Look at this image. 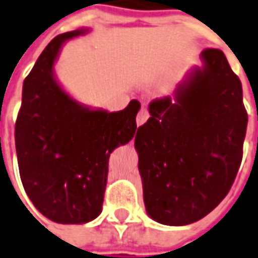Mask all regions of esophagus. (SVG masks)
I'll return each instance as SVG.
<instances>
[{
	"label": "esophagus",
	"instance_id": "34e87169",
	"mask_svg": "<svg viewBox=\"0 0 258 258\" xmlns=\"http://www.w3.org/2000/svg\"><path fill=\"white\" fill-rule=\"evenodd\" d=\"M148 117H150V114H148L147 108H141L137 114V125H143L144 122L148 120Z\"/></svg>",
	"mask_w": 258,
	"mask_h": 258
}]
</instances>
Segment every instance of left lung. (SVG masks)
<instances>
[{
	"label": "left lung",
	"instance_id": "left-lung-1",
	"mask_svg": "<svg viewBox=\"0 0 258 258\" xmlns=\"http://www.w3.org/2000/svg\"><path fill=\"white\" fill-rule=\"evenodd\" d=\"M173 97L154 100L137 131L144 205L152 220L185 226L225 199L243 157V89L220 49H205Z\"/></svg>",
	"mask_w": 258,
	"mask_h": 258
}]
</instances>
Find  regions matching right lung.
<instances>
[{
	"instance_id": "add662e5",
	"label": "right lung",
	"mask_w": 258,
	"mask_h": 258,
	"mask_svg": "<svg viewBox=\"0 0 258 258\" xmlns=\"http://www.w3.org/2000/svg\"><path fill=\"white\" fill-rule=\"evenodd\" d=\"M90 28L57 35L24 80L15 124L21 180L33 206L49 220L82 225L101 213L108 158L136 136L140 103L120 111L86 106L55 73L63 45Z\"/></svg>"
}]
</instances>
